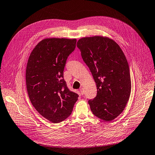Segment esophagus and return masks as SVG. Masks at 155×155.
<instances>
[{"mask_svg":"<svg viewBox=\"0 0 155 155\" xmlns=\"http://www.w3.org/2000/svg\"><path fill=\"white\" fill-rule=\"evenodd\" d=\"M80 92H81V95H84V91H83V89L82 88L80 89Z\"/></svg>","mask_w":155,"mask_h":155,"instance_id":"obj_1","label":"esophagus"}]
</instances>
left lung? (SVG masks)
<instances>
[{"instance_id": "left-lung-1", "label": "left lung", "mask_w": 155, "mask_h": 155, "mask_svg": "<svg viewBox=\"0 0 155 155\" xmlns=\"http://www.w3.org/2000/svg\"><path fill=\"white\" fill-rule=\"evenodd\" d=\"M77 46L96 83L97 93L88 103L93 114L110 122L124 110L131 92L129 66L120 47L101 36L81 38Z\"/></svg>"}]
</instances>
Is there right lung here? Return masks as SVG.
<instances>
[{"label":"right lung","instance_id":"1","mask_svg":"<svg viewBox=\"0 0 155 155\" xmlns=\"http://www.w3.org/2000/svg\"><path fill=\"white\" fill-rule=\"evenodd\" d=\"M76 44V39H44L28 58L26 85L30 100L38 113L53 123L66 119L79 97L69 90L63 79L66 60Z\"/></svg>","mask_w":155,"mask_h":155}]
</instances>
